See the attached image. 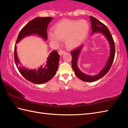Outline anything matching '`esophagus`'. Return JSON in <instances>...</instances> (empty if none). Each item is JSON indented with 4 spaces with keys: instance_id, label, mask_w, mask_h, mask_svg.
I'll use <instances>...</instances> for the list:
<instances>
[{
    "instance_id": "obj_1",
    "label": "esophagus",
    "mask_w": 128,
    "mask_h": 128,
    "mask_svg": "<svg viewBox=\"0 0 128 128\" xmlns=\"http://www.w3.org/2000/svg\"><path fill=\"white\" fill-rule=\"evenodd\" d=\"M65 53V52L64 50H60L59 51V54L60 56H62L63 54Z\"/></svg>"
}]
</instances>
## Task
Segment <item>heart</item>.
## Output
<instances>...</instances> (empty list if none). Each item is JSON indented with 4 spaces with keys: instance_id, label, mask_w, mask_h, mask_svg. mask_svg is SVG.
Here are the masks:
<instances>
[{
    "instance_id": "obj_1",
    "label": "heart",
    "mask_w": 128,
    "mask_h": 128,
    "mask_svg": "<svg viewBox=\"0 0 128 128\" xmlns=\"http://www.w3.org/2000/svg\"><path fill=\"white\" fill-rule=\"evenodd\" d=\"M89 26L85 20H64L54 28V34L50 32L49 38L59 44L61 40L66 41V47L70 49L78 47L88 36Z\"/></svg>"
}]
</instances>
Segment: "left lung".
I'll list each match as a JSON object with an SVG mask.
<instances>
[{"label": "left lung", "instance_id": "left-lung-1", "mask_svg": "<svg viewBox=\"0 0 128 128\" xmlns=\"http://www.w3.org/2000/svg\"><path fill=\"white\" fill-rule=\"evenodd\" d=\"M90 18L91 22V34L92 35L96 33L102 34L104 35V36L106 38V39L107 40L108 43H109L110 47L109 58L106 62L104 68L100 70V72L97 75H90L86 74L81 72L78 66V57L80 56L81 51L84 46V44H82L71 52L72 56V68L74 71L76 76L79 78L80 80L84 81H86V82H94V81L99 80L103 76H104L110 70L113 64L115 56V45L113 37L107 26L94 17L90 16Z\"/></svg>", "mask_w": 128, "mask_h": 128}]
</instances>
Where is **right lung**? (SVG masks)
<instances>
[{
	"label": "right lung",
	"mask_w": 128,
	"mask_h": 128,
	"mask_svg": "<svg viewBox=\"0 0 128 128\" xmlns=\"http://www.w3.org/2000/svg\"><path fill=\"white\" fill-rule=\"evenodd\" d=\"M53 19L52 17L36 18L24 27L19 33L16 44L27 36L36 35L46 41L47 40V29L48 24ZM60 56L56 50H53L48 56L44 66L37 69H29L20 66V60L16 52V45L14 48V59L16 66L21 74L26 80L35 84H42L48 82L56 74L59 66Z\"/></svg>",
	"instance_id": "1"
}]
</instances>
